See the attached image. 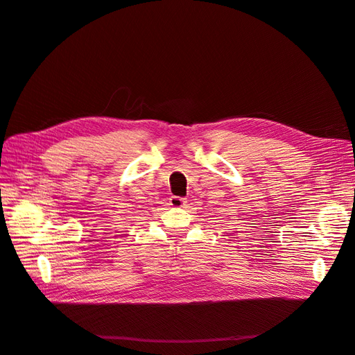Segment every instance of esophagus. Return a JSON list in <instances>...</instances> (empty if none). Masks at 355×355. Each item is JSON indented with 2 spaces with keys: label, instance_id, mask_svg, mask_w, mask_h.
Segmentation results:
<instances>
[{
  "label": "esophagus",
  "instance_id": "esophagus-1",
  "mask_svg": "<svg viewBox=\"0 0 355 355\" xmlns=\"http://www.w3.org/2000/svg\"><path fill=\"white\" fill-rule=\"evenodd\" d=\"M170 206L175 207V209L185 207L187 206V198H184V197H171L170 198Z\"/></svg>",
  "mask_w": 355,
  "mask_h": 355
}]
</instances>
